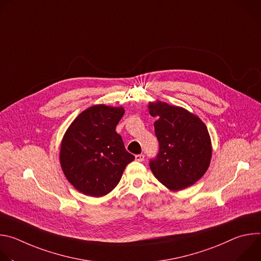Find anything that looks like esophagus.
<instances>
[{"label": "esophagus", "instance_id": "1", "mask_svg": "<svg viewBox=\"0 0 261 261\" xmlns=\"http://www.w3.org/2000/svg\"><path fill=\"white\" fill-rule=\"evenodd\" d=\"M135 160H136V161H139V162H142V161L144 160V155H143V154L136 155V156H135Z\"/></svg>", "mask_w": 261, "mask_h": 261}]
</instances>
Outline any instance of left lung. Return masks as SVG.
Returning <instances> with one entry per match:
<instances>
[{
	"label": "left lung",
	"instance_id": "1",
	"mask_svg": "<svg viewBox=\"0 0 261 261\" xmlns=\"http://www.w3.org/2000/svg\"><path fill=\"white\" fill-rule=\"evenodd\" d=\"M159 141V153L150 161L156 178L172 191L192 186L207 170L212 158L205 124L187 109L157 101L148 104Z\"/></svg>",
	"mask_w": 261,
	"mask_h": 261
}]
</instances>
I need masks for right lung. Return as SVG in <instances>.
<instances>
[{
    "mask_svg": "<svg viewBox=\"0 0 261 261\" xmlns=\"http://www.w3.org/2000/svg\"><path fill=\"white\" fill-rule=\"evenodd\" d=\"M124 114L123 107L94 105L84 110L67 129L61 144V167L80 192L94 197L108 194L134 160L116 132Z\"/></svg>",
    "mask_w": 261,
    "mask_h": 261,
    "instance_id": "obj_1",
    "label": "right lung"
}]
</instances>
